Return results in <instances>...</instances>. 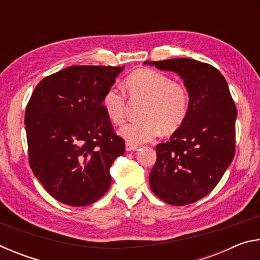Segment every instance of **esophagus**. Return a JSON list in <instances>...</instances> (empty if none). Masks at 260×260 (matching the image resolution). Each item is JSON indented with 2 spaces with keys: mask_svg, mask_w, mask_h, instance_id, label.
I'll list each match as a JSON object with an SVG mask.
<instances>
[{
  "mask_svg": "<svg viewBox=\"0 0 260 260\" xmlns=\"http://www.w3.org/2000/svg\"><path fill=\"white\" fill-rule=\"evenodd\" d=\"M125 148H126V151H134L139 148V146H136V144H133V143H129V142H126Z\"/></svg>",
  "mask_w": 260,
  "mask_h": 260,
  "instance_id": "obj_1",
  "label": "esophagus"
}]
</instances>
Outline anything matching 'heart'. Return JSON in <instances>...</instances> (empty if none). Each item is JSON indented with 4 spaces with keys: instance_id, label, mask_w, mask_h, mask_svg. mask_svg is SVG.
<instances>
[{
    "instance_id": "obj_1",
    "label": "heart",
    "mask_w": 260,
    "mask_h": 260,
    "mask_svg": "<svg viewBox=\"0 0 260 260\" xmlns=\"http://www.w3.org/2000/svg\"><path fill=\"white\" fill-rule=\"evenodd\" d=\"M125 90L132 100L144 101L139 121L122 126L119 134L129 143L149 142L159 134H171L181 127L189 111V93L182 83L150 69H140L125 79ZM102 105L110 120L121 125L126 117L125 95L110 88Z\"/></svg>"
}]
</instances>
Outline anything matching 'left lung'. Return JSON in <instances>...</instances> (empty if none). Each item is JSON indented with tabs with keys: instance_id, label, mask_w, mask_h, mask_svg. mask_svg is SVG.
<instances>
[{
	"instance_id": "1",
	"label": "left lung",
	"mask_w": 260,
	"mask_h": 260,
	"mask_svg": "<svg viewBox=\"0 0 260 260\" xmlns=\"http://www.w3.org/2000/svg\"><path fill=\"white\" fill-rule=\"evenodd\" d=\"M144 64L177 73L189 93L186 120L156 146L150 188L171 205L193 203L217 186L234 158L235 103L226 79L212 65L190 58Z\"/></svg>"
}]
</instances>
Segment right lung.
<instances>
[{"mask_svg": "<svg viewBox=\"0 0 260 260\" xmlns=\"http://www.w3.org/2000/svg\"><path fill=\"white\" fill-rule=\"evenodd\" d=\"M122 68L76 65L46 77L25 112L29 166L50 195L86 206L111 184L110 167L125 152L102 101Z\"/></svg>", "mask_w": 260, "mask_h": 260, "instance_id": "right-lung-1", "label": "right lung"}]
</instances>
